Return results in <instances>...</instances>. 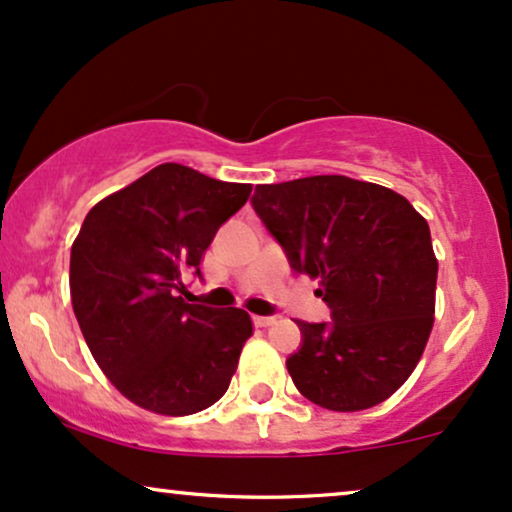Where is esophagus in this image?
<instances>
[{
  "instance_id": "esophagus-1",
  "label": "esophagus",
  "mask_w": 512,
  "mask_h": 512,
  "mask_svg": "<svg viewBox=\"0 0 512 512\" xmlns=\"http://www.w3.org/2000/svg\"><path fill=\"white\" fill-rule=\"evenodd\" d=\"M273 323H275V318H270V315H254L256 327H270Z\"/></svg>"
}]
</instances>
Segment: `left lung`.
<instances>
[{
	"label": "left lung",
	"instance_id": "obj_1",
	"mask_svg": "<svg viewBox=\"0 0 512 512\" xmlns=\"http://www.w3.org/2000/svg\"><path fill=\"white\" fill-rule=\"evenodd\" d=\"M251 204L332 311V323L296 320V389L337 413L387 401L434 325L439 263L427 220L394 189L346 175L258 185Z\"/></svg>",
	"mask_w": 512,
	"mask_h": 512
}]
</instances>
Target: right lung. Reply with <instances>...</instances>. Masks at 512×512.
I'll list each match as a JSON object with an SVG mask.
<instances>
[{"mask_svg": "<svg viewBox=\"0 0 512 512\" xmlns=\"http://www.w3.org/2000/svg\"><path fill=\"white\" fill-rule=\"evenodd\" d=\"M251 185L161 163L87 213L71 249V301L94 361L135 406L192 415L230 387L254 334L242 308L182 299L218 227Z\"/></svg>", "mask_w": 512, "mask_h": 512, "instance_id": "obj_1", "label": "right lung"}]
</instances>
